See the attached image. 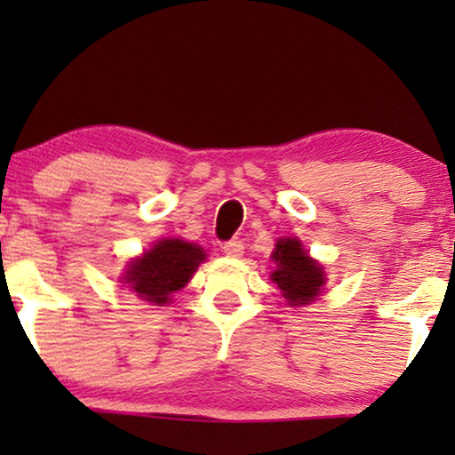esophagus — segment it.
Here are the masks:
<instances>
[{
    "mask_svg": "<svg viewBox=\"0 0 455 455\" xmlns=\"http://www.w3.org/2000/svg\"><path fill=\"white\" fill-rule=\"evenodd\" d=\"M223 252H226L228 257L238 259V257H242V254H244V244H242L240 240H229V242H226V244H223Z\"/></svg>",
    "mask_w": 455,
    "mask_h": 455,
    "instance_id": "esophagus-1",
    "label": "esophagus"
}]
</instances>
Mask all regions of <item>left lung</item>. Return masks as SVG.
<instances>
[{
    "label": "left lung",
    "instance_id": "1",
    "mask_svg": "<svg viewBox=\"0 0 455 455\" xmlns=\"http://www.w3.org/2000/svg\"><path fill=\"white\" fill-rule=\"evenodd\" d=\"M271 259L275 260V271L271 273V282L277 283L279 291L290 307L315 302L325 288V271L308 257L298 238H279Z\"/></svg>",
    "mask_w": 455,
    "mask_h": 455
}]
</instances>
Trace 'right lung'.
Wrapping results in <instances>:
<instances>
[{"label":"right lung","mask_w":455,"mask_h":455,"mask_svg":"<svg viewBox=\"0 0 455 455\" xmlns=\"http://www.w3.org/2000/svg\"><path fill=\"white\" fill-rule=\"evenodd\" d=\"M204 259L207 254L198 244L180 238H164L155 242L142 257L130 260L122 283L136 291L142 300L164 307L172 302V294L190 282Z\"/></svg>","instance_id":"add662e5"}]
</instances>
